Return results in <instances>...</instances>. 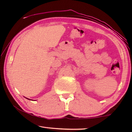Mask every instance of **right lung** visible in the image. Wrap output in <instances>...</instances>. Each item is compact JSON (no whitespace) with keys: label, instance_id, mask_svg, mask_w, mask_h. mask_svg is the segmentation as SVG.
Instances as JSON below:
<instances>
[{"label":"right lung","instance_id":"add662e5","mask_svg":"<svg viewBox=\"0 0 132 132\" xmlns=\"http://www.w3.org/2000/svg\"><path fill=\"white\" fill-rule=\"evenodd\" d=\"M27 99H28V98H27ZM28 100H30V99H28Z\"/></svg>","mask_w":132,"mask_h":132}]
</instances>
